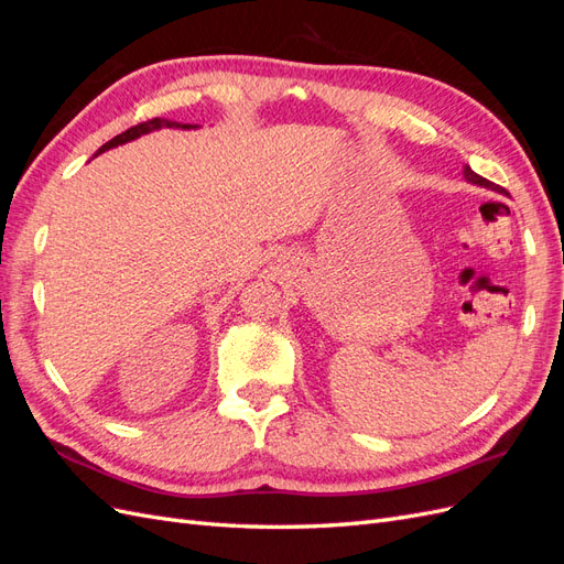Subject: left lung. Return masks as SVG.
<instances>
[{
	"label": "left lung",
	"mask_w": 564,
	"mask_h": 564,
	"mask_svg": "<svg viewBox=\"0 0 564 564\" xmlns=\"http://www.w3.org/2000/svg\"><path fill=\"white\" fill-rule=\"evenodd\" d=\"M464 176H466V181H470V183H475V185H482V187H489V191H497V193H503V187L501 185H494L491 181H487V178H482L480 174H475L473 169L466 164L464 166Z\"/></svg>",
	"instance_id": "obj_1"
}]
</instances>
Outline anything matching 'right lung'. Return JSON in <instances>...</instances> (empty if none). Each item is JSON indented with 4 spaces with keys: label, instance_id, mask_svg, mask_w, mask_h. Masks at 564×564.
<instances>
[{
    "label": "right lung",
    "instance_id": "add662e5",
    "mask_svg": "<svg viewBox=\"0 0 564 564\" xmlns=\"http://www.w3.org/2000/svg\"><path fill=\"white\" fill-rule=\"evenodd\" d=\"M162 127H166V129H197L195 124H178V122H172V119L155 117V119H148V122H141V124H135V127L127 129L124 133L115 135L112 141H108L106 145H100V148H98L96 155H100V152H106V150H110V148H117V145H122V143H129V141H133V139H139V135L150 133V131H155V129H162ZM96 155H94V158H96Z\"/></svg>",
    "mask_w": 564,
    "mask_h": 564
}]
</instances>
